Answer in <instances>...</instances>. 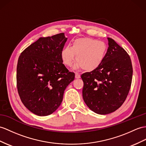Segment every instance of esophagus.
I'll use <instances>...</instances> for the list:
<instances>
[{"label": "esophagus", "instance_id": "1", "mask_svg": "<svg viewBox=\"0 0 146 146\" xmlns=\"http://www.w3.org/2000/svg\"><path fill=\"white\" fill-rule=\"evenodd\" d=\"M76 76H75V77H76V79H79V78H80V74L79 73H78V72H76Z\"/></svg>", "mask_w": 146, "mask_h": 146}]
</instances>
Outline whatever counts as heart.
<instances>
[{
  "label": "heart",
  "mask_w": 146,
  "mask_h": 146,
  "mask_svg": "<svg viewBox=\"0 0 146 146\" xmlns=\"http://www.w3.org/2000/svg\"><path fill=\"white\" fill-rule=\"evenodd\" d=\"M107 46L105 42L94 39L84 38L77 39L72 47L66 46L61 51L63 63L67 66H72L75 61L76 67H82L83 69L91 71L100 65L105 57Z\"/></svg>",
  "instance_id": "heart-1"
}]
</instances>
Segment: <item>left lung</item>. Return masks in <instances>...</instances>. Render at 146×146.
<instances>
[{"label": "left lung", "mask_w": 146, "mask_h": 146, "mask_svg": "<svg viewBox=\"0 0 146 146\" xmlns=\"http://www.w3.org/2000/svg\"><path fill=\"white\" fill-rule=\"evenodd\" d=\"M107 52L100 65L82 74L83 99L92 111L100 115L114 112L125 101L130 90L133 67L129 56L108 38Z\"/></svg>", "instance_id": "obj_1"}]
</instances>
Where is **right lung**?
Returning <instances> with one entry per match:
<instances>
[{
  "label": "right lung",
  "instance_id": "obj_1",
  "mask_svg": "<svg viewBox=\"0 0 146 146\" xmlns=\"http://www.w3.org/2000/svg\"><path fill=\"white\" fill-rule=\"evenodd\" d=\"M64 33L40 38L21 53L17 67V89L25 106L38 116H48L61 104L66 87L74 80L62 64Z\"/></svg>",
  "mask_w": 146,
  "mask_h": 146
}]
</instances>
